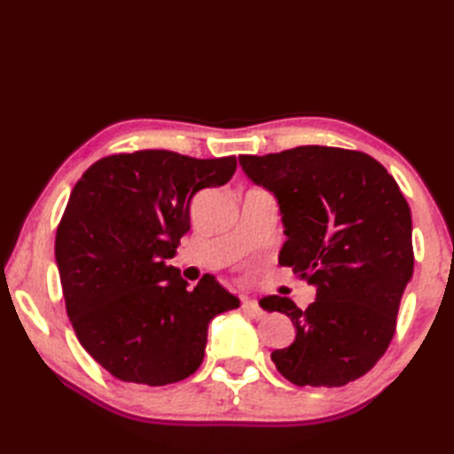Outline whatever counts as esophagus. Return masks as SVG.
<instances>
[{"mask_svg": "<svg viewBox=\"0 0 454 454\" xmlns=\"http://www.w3.org/2000/svg\"><path fill=\"white\" fill-rule=\"evenodd\" d=\"M242 309H244V310H248V312L252 314V317H256V318L264 317V310L260 309V304L254 301V298L244 296V298H242Z\"/></svg>", "mask_w": 454, "mask_h": 454, "instance_id": "34e87169", "label": "esophagus"}]
</instances>
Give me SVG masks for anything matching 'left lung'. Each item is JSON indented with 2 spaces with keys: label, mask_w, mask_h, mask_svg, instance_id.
Masks as SVG:
<instances>
[{
  "label": "left lung",
  "mask_w": 454,
  "mask_h": 454,
  "mask_svg": "<svg viewBox=\"0 0 454 454\" xmlns=\"http://www.w3.org/2000/svg\"><path fill=\"white\" fill-rule=\"evenodd\" d=\"M244 174L278 202L286 242L278 264L317 288L301 310L286 296L260 306L294 325L270 358L296 387H344L376 364L395 336L412 278V218L387 168L363 152L298 145L240 156Z\"/></svg>",
  "instance_id": "obj_1"
}]
</instances>
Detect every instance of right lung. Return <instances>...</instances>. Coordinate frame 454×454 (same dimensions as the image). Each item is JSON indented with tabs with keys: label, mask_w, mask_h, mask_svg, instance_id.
<instances>
[{
	"label": "right lung",
	"mask_w": 454,
	"mask_h": 454,
	"mask_svg": "<svg viewBox=\"0 0 454 454\" xmlns=\"http://www.w3.org/2000/svg\"><path fill=\"white\" fill-rule=\"evenodd\" d=\"M234 172V156L142 150L98 160L74 186L56 234L66 309L82 347L116 379H188L204 360L210 322L240 306L216 276L190 288L168 266L190 230L192 198Z\"/></svg>",
	"instance_id": "add662e5"
}]
</instances>
